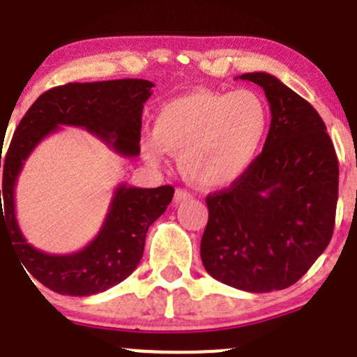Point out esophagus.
Segmentation results:
<instances>
[{
	"label": "esophagus",
	"instance_id": "34e87169",
	"mask_svg": "<svg viewBox=\"0 0 357 357\" xmlns=\"http://www.w3.org/2000/svg\"><path fill=\"white\" fill-rule=\"evenodd\" d=\"M192 199V193L190 192H186V190H176V193H174V202L176 204H181V202H185V200H190Z\"/></svg>",
	"mask_w": 357,
	"mask_h": 357
}]
</instances>
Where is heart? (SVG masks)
<instances>
[{"label": "heart", "mask_w": 357, "mask_h": 357, "mask_svg": "<svg viewBox=\"0 0 357 357\" xmlns=\"http://www.w3.org/2000/svg\"><path fill=\"white\" fill-rule=\"evenodd\" d=\"M269 110L250 89H195L165 102L157 112L155 135L142 150L158 164L165 150L178 155L181 174L195 186L219 190L247 174L264 146Z\"/></svg>", "instance_id": "obj_1"}]
</instances>
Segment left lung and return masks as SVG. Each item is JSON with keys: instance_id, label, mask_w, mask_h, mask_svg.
Instances as JSON below:
<instances>
[{"instance_id": "obj_1", "label": "left lung", "mask_w": 357, "mask_h": 357, "mask_svg": "<svg viewBox=\"0 0 357 357\" xmlns=\"http://www.w3.org/2000/svg\"><path fill=\"white\" fill-rule=\"evenodd\" d=\"M264 89L271 126L261 155L228 190L207 195L200 257L233 289L283 290L307 273L333 235L338 160L309 102L275 75H240Z\"/></svg>"}]
</instances>
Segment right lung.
Segmentation results:
<instances>
[{"label": "right lung", "mask_w": 357, "mask_h": 357, "mask_svg": "<svg viewBox=\"0 0 357 357\" xmlns=\"http://www.w3.org/2000/svg\"><path fill=\"white\" fill-rule=\"evenodd\" d=\"M152 88L153 82L145 79L56 86L32 103L15 129L3 160L0 233L10 236L29 275L56 294L86 297L124 282L142 261L146 231L171 204L174 188H135L122 183L95 240L74 254L52 255L27 243L15 218V185L25 158L60 126L84 128L124 157L139 155L143 103L152 95Z\"/></svg>", "instance_id": "obj_1"}]
</instances>
